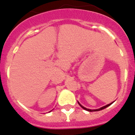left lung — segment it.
<instances>
[{
    "mask_svg": "<svg viewBox=\"0 0 135 135\" xmlns=\"http://www.w3.org/2000/svg\"><path fill=\"white\" fill-rule=\"evenodd\" d=\"M78 104L80 105V106L81 108H83V109H85V110H86V111H89V112H97V111L102 110V109H105V108H108V106H109V105H111V104H112V103H114V102H112V103H109V104L107 105H105V106H103V107H102V108H99V109H87V108H84V107H83V106H82V105H80V103H79V102H78Z\"/></svg>",
    "mask_w": 135,
    "mask_h": 135,
    "instance_id": "1",
    "label": "left lung"
}]
</instances>
